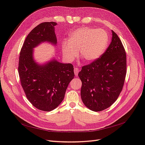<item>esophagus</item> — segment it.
Returning <instances> with one entry per match:
<instances>
[{
    "instance_id": "esophagus-1",
    "label": "esophagus",
    "mask_w": 145,
    "mask_h": 145,
    "mask_svg": "<svg viewBox=\"0 0 145 145\" xmlns=\"http://www.w3.org/2000/svg\"><path fill=\"white\" fill-rule=\"evenodd\" d=\"M74 74H75V76H77L78 72H79V69H78L77 68H74Z\"/></svg>"
}]
</instances>
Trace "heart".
Wrapping results in <instances>:
<instances>
[{
	"label": "heart",
	"instance_id": "heart-1",
	"mask_svg": "<svg viewBox=\"0 0 145 145\" xmlns=\"http://www.w3.org/2000/svg\"><path fill=\"white\" fill-rule=\"evenodd\" d=\"M108 44V36L103 29L82 27L69 35L68 40L62 42V53L65 59L73 61L79 56L87 63H92L102 56Z\"/></svg>",
	"mask_w": 145,
	"mask_h": 145
}]
</instances>
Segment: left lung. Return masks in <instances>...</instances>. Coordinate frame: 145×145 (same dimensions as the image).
<instances>
[{"label":"left lung","instance_id":"left-lung-1","mask_svg":"<svg viewBox=\"0 0 145 145\" xmlns=\"http://www.w3.org/2000/svg\"><path fill=\"white\" fill-rule=\"evenodd\" d=\"M112 41L102 56L82 67L78 76L82 81V102L89 110L99 112L118 99L126 74V55L120 39L112 30Z\"/></svg>","mask_w":145,"mask_h":145}]
</instances>
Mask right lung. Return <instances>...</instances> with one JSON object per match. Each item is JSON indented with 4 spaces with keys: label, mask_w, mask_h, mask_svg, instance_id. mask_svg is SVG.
<instances>
[{
    "label": "right lung",
    "mask_w": 145,
    "mask_h": 145,
    "mask_svg": "<svg viewBox=\"0 0 145 145\" xmlns=\"http://www.w3.org/2000/svg\"><path fill=\"white\" fill-rule=\"evenodd\" d=\"M55 22H42L27 35L21 50L18 72L27 98L40 110L49 112L63 100L68 86L74 77L73 65L62 63L52 58L38 63L34 48L44 42L57 46Z\"/></svg>",
    "instance_id": "right-lung-1"
}]
</instances>
